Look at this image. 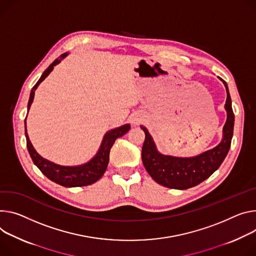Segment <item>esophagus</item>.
I'll return each mask as SVG.
<instances>
[{"mask_svg": "<svg viewBox=\"0 0 256 256\" xmlns=\"http://www.w3.org/2000/svg\"><path fill=\"white\" fill-rule=\"evenodd\" d=\"M143 120H144V116L142 114H136L132 118V122L134 124V126H138V124H140Z\"/></svg>", "mask_w": 256, "mask_h": 256, "instance_id": "obj_1", "label": "esophagus"}]
</instances>
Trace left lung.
<instances>
[{"mask_svg":"<svg viewBox=\"0 0 256 256\" xmlns=\"http://www.w3.org/2000/svg\"><path fill=\"white\" fill-rule=\"evenodd\" d=\"M226 90V122L222 128V140L214 148L194 157H176L158 152L148 130L141 126L145 132L142 148L143 164L158 184L170 189L184 190L199 184L210 176L222 164L233 138L235 115L232 109V100L226 82L220 78Z\"/></svg>","mask_w":256,"mask_h":256,"instance_id":"obj_1","label":"left lung"}]
</instances>
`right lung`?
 <instances>
[{
  "instance_id": "add662e5",
  "label": "right lung",
  "mask_w": 256,
  "mask_h": 256,
  "mask_svg": "<svg viewBox=\"0 0 256 256\" xmlns=\"http://www.w3.org/2000/svg\"><path fill=\"white\" fill-rule=\"evenodd\" d=\"M68 53L62 54L58 59H56L42 74L38 82L34 86L32 92H30V96L28 104V110H30V105L34 101V90L38 86V84L47 78L50 72L53 70V68L55 65L61 62L62 59H64ZM24 126H26V147L30 152V155L34 161V164L38 168V170L47 176L49 180L52 182L63 186V187H84V186H88L96 182L101 176L104 174L108 162H109V153L110 149L113 146L115 140L118 138L124 136L126 134L130 126V124H124L120 128H116L113 130H110L107 132L103 138L102 144L99 148V151L97 154L92 157L88 162L82 166H63L54 164V162H51L47 159L42 158L34 148L32 144L30 141V138L26 130V118L24 120Z\"/></svg>"
}]
</instances>
